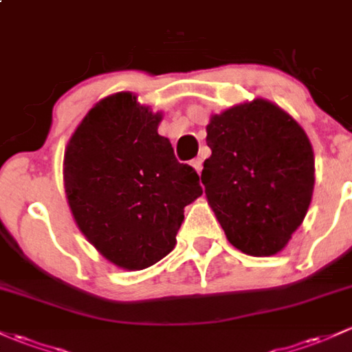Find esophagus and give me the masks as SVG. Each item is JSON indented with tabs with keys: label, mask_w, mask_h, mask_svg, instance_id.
Listing matches in <instances>:
<instances>
[{
	"label": "esophagus",
	"mask_w": 352,
	"mask_h": 352,
	"mask_svg": "<svg viewBox=\"0 0 352 352\" xmlns=\"http://www.w3.org/2000/svg\"><path fill=\"white\" fill-rule=\"evenodd\" d=\"M191 164H192V168H195L196 171H198V175H199V173H201V169H203V160H201V157H196V160H192Z\"/></svg>",
	"instance_id": "esophagus-1"
}]
</instances>
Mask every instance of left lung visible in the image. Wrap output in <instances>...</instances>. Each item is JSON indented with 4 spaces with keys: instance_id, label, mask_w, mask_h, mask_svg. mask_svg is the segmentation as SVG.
Segmentation results:
<instances>
[{
    "instance_id": "obj_1",
    "label": "left lung",
    "mask_w": 352,
    "mask_h": 352,
    "mask_svg": "<svg viewBox=\"0 0 352 352\" xmlns=\"http://www.w3.org/2000/svg\"><path fill=\"white\" fill-rule=\"evenodd\" d=\"M206 132L211 156L201 183L226 238L247 255H275L311 205L314 153L307 134L262 99L213 116Z\"/></svg>"
}]
</instances>
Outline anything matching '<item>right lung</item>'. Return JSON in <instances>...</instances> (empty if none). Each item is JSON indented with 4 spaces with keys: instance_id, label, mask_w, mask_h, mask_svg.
Segmentation results:
<instances>
[{
    "instance_id": "1",
    "label": "right lung",
    "mask_w": 352,
    "mask_h": 352,
    "mask_svg": "<svg viewBox=\"0 0 352 352\" xmlns=\"http://www.w3.org/2000/svg\"><path fill=\"white\" fill-rule=\"evenodd\" d=\"M161 114L119 92L89 111L63 160L80 232L117 267L142 270L176 245L184 206L203 195L199 176L157 134Z\"/></svg>"
}]
</instances>
